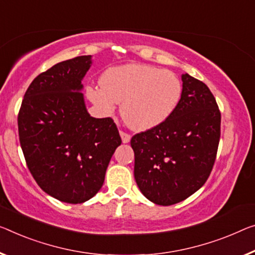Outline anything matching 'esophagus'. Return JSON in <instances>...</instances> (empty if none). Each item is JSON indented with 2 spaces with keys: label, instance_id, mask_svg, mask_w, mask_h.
I'll return each mask as SVG.
<instances>
[{
  "label": "esophagus",
  "instance_id": "1",
  "mask_svg": "<svg viewBox=\"0 0 255 255\" xmlns=\"http://www.w3.org/2000/svg\"><path fill=\"white\" fill-rule=\"evenodd\" d=\"M120 135H121V138H122L123 143H128V142H130V140H131V135L130 134H128V133H125L123 131H120Z\"/></svg>",
  "mask_w": 255,
  "mask_h": 255
}]
</instances>
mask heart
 Masks as SVG:
<instances>
[{"mask_svg": "<svg viewBox=\"0 0 255 255\" xmlns=\"http://www.w3.org/2000/svg\"><path fill=\"white\" fill-rule=\"evenodd\" d=\"M182 84L174 73L143 64H128L105 70L100 87H88L89 100L106 115L121 104L124 122L134 131L158 127L177 108Z\"/></svg>", "mask_w": 255, "mask_h": 255, "instance_id": "b5f03b06", "label": "heart"}]
</instances>
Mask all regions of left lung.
Masks as SVG:
<instances>
[{"mask_svg":"<svg viewBox=\"0 0 255 255\" xmlns=\"http://www.w3.org/2000/svg\"><path fill=\"white\" fill-rule=\"evenodd\" d=\"M180 101L165 122L132 136L134 179L144 197L172 205L196 193L212 171L221 114L203 82L182 74Z\"/></svg>","mask_w":255,"mask_h":255,"instance_id":"8db88e82","label":"left lung"}]
</instances>
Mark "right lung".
I'll return each mask as SVG.
<instances>
[{
    "mask_svg": "<svg viewBox=\"0 0 255 255\" xmlns=\"http://www.w3.org/2000/svg\"><path fill=\"white\" fill-rule=\"evenodd\" d=\"M92 56L61 61L27 89L18 115L20 146L35 181L46 194L69 204L92 198L122 143L112 119L90 116L82 81Z\"/></svg>",
    "mask_w": 255,
    "mask_h": 255,
    "instance_id": "add662e5",
    "label": "right lung"
}]
</instances>
